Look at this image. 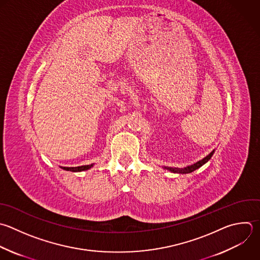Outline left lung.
Wrapping results in <instances>:
<instances>
[{"mask_svg":"<svg viewBox=\"0 0 260 260\" xmlns=\"http://www.w3.org/2000/svg\"><path fill=\"white\" fill-rule=\"evenodd\" d=\"M213 152H214V150H212V151H211L207 156H205L203 159H201V160L197 161V162H196V164H194V165H191V166H189V167H186V168H184V169H179V168H165V169H168V170H170V171H171V172H173V173L188 174V173H191V172H193V171L197 170L198 168H200L201 166H203L205 162H207V161L210 159V157L212 156Z\"/></svg>","mask_w":260,"mask_h":260,"instance_id":"1","label":"left lung"}]
</instances>
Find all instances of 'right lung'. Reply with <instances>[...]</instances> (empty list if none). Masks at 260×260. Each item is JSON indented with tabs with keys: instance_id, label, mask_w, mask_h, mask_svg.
<instances>
[{
	"instance_id": "1",
	"label": "right lung",
	"mask_w": 260,
	"mask_h": 260,
	"mask_svg": "<svg viewBox=\"0 0 260 260\" xmlns=\"http://www.w3.org/2000/svg\"><path fill=\"white\" fill-rule=\"evenodd\" d=\"M92 167V165H87V166H81V167H75V168H67V167H61L63 170L66 171H71V172H81V171H85L88 170Z\"/></svg>"
}]
</instances>
